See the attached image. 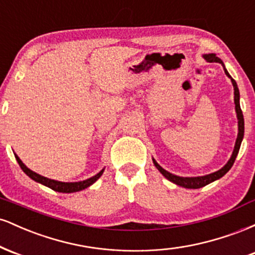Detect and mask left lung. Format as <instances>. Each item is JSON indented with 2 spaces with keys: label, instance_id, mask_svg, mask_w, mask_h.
<instances>
[{
  "label": "left lung",
  "instance_id": "left-lung-1",
  "mask_svg": "<svg viewBox=\"0 0 255 255\" xmlns=\"http://www.w3.org/2000/svg\"><path fill=\"white\" fill-rule=\"evenodd\" d=\"M204 58L206 61H209V62L221 63L222 66L224 67V64H223V62H222L221 58H218L215 54L204 55ZM224 72H225V74H227L228 77L231 79V83H233V86H234V95H235V97H234V101H235V109H236V114H238V120H239V134H238V139H236L235 148H234V152H233V154H231V158L229 159V162H228L227 164H225L223 168L221 169V170L212 172V174L206 175V176H199V177H180V176H176V175H172L169 171L164 170V169H163L162 166L158 164L156 160L153 159V164L156 165V168L158 169V170L162 172L163 176H165L169 181H171V182L176 183L177 186L184 187V188H192V189L201 188V187L206 186V184L211 183V182H213V181L218 180V178L224 176V175L230 170V168L233 166L234 162H235L236 156H238L240 146H241V141H242V139H244V133H245L244 114H242L241 107H240V92H239V89H238V84H236V81L230 77V74L228 73V71L225 68H224Z\"/></svg>",
  "mask_w": 255,
  "mask_h": 255
}]
</instances>
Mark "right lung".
Listing matches in <instances>:
<instances>
[{
    "mask_svg": "<svg viewBox=\"0 0 255 255\" xmlns=\"http://www.w3.org/2000/svg\"><path fill=\"white\" fill-rule=\"evenodd\" d=\"M15 158L17 160V163H19L20 168L22 169V171L25 172L27 176H30L32 180L37 181V182L44 184V186L49 187V188H51L52 191H56V192H60V193H73V192H79V191H83V189L87 188V187L91 186L92 183H95L96 181L98 180L99 177L102 176V174H103L104 169L102 171H99L96 176L91 177V178H87V180L85 181H81V182H71V183H67V182H60V181H55V180H51V178H46L44 176H40L39 174H37V172L30 170V169L26 166L24 163L20 160V158L16 156L15 154Z\"/></svg>",
    "mask_w": 255,
    "mask_h": 255,
    "instance_id": "1",
    "label": "right lung"
}]
</instances>
